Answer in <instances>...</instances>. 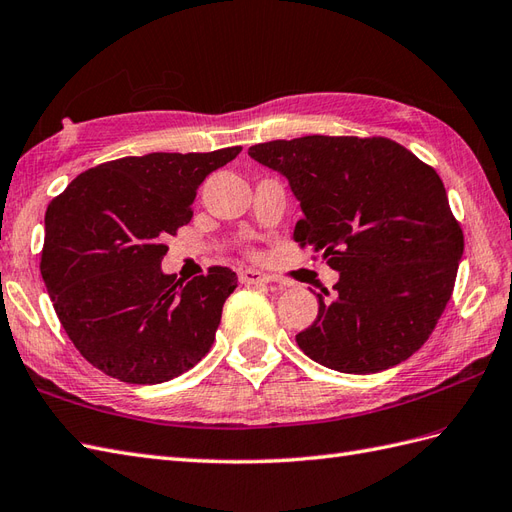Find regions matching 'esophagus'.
<instances>
[{
  "label": "esophagus",
  "mask_w": 512,
  "mask_h": 512,
  "mask_svg": "<svg viewBox=\"0 0 512 512\" xmlns=\"http://www.w3.org/2000/svg\"><path fill=\"white\" fill-rule=\"evenodd\" d=\"M240 281L244 285H264V283H270L272 277L266 272L255 270V268H244V270H240Z\"/></svg>",
  "instance_id": "1"
}]
</instances>
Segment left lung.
I'll return each instance as SVG.
<instances>
[{"label":"left lung","instance_id":"1","mask_svg":"<svg viewBox=\"0 0 512 512\" xmlns=\"http://www.w3.org/2000/svg\"><path fill=\"white\" fill-rule=\"evenodd\" d=\"M248 155L287 177L305 214L294 240L339 272L300 350L346 374L409 359L448 305L465 246L437 170L383 136L272 140Z\"/></svg>","mask_w":512,"mask_h":512}]
</instances>
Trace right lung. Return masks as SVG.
Returning <instances> with one entry per match:
<instances>
[{
	"label": "right lung",
	"mask_w": 512,
	"mask_h": 512,
	"mask_svg": "<svg viewBox=\"0 0 512 512\" xmlns=\"http://www.w3.org/2000/svg\"><path fill=\"white\" fill-rule=\"evenodd\" d=\"M242 147L121 157L77 175L45 212L41 274L62 329L97 370L166 383L216 339L235 272L183 283L162 272L168 235L188 225L196 188Z\"/></svg>",
	"instance_id": "1"
}]
</instances>
